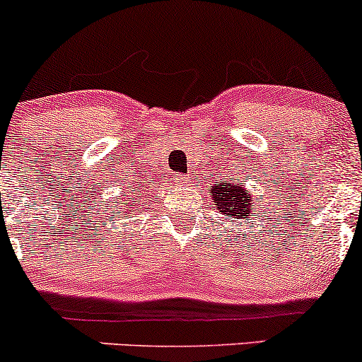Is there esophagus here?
Masks as SVG:
<instances>
[{
	"label": "esophagus",
	"instance_id": "34e87169",
	"mask_svg": "<svg viewBox=\"0 0 362 362\" xmlns=\"http://www.w3.org/2000/svg\"><path fill=\"white\" fill-rule=\"evenodd\" d=\"M178 180H184V182H190V180H194V175L192 173H187V175H182V173H177L175 175Z\"/></svg>",
	"mask_w": 362,
	"mask_h": 362
}]
</instances>
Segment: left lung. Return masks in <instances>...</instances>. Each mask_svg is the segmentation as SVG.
I'll use <instances>...</instances> for the list:
<instances>
[{"mask_svg":"<svg viewBox=\"0 0 362 362\" xmlns=\"http://www.w3.org/2000/svg\"><path fill=\"white\" fill-rule=\"evenodd\" d=\"M214 206L221 214L230 217V219H241L251 214V194H246V190L241 185L236 184H224V182H216L211 189Z\"/></svg>","mask_w":362,"mask_h":362,"instance_id":"1","label":"left lung"}]
</instances>
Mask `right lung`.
Instances as JSON below:
<instances>
[{
  "instance_id": "right-lung-1",
  "label": "right lung",
  "mask_w": 362,
  "mask_h": 362,
  "mask_svg": "<svg viewBox=\"0 0 362 362\" xmlns=\"http://www.w3.org/2000/svg\"><path fill=\"white\" fill-rule=\"evenodd\" d=\"M132 205L134 206L132 209H136V211H138V200H129V202H124V206L131 207Z\"/></svg>"
}]
</instances>
